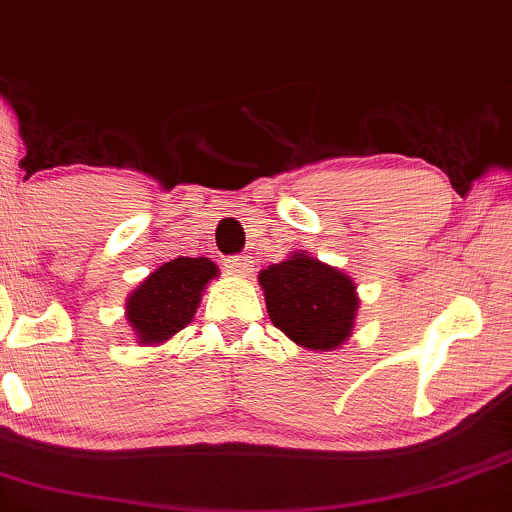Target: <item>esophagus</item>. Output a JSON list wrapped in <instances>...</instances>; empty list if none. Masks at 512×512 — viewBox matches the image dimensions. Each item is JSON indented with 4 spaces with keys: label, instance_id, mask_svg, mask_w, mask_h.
I'll return each instance as SVG.
<instances>
[{
    "label": "esophagus",
    "instance_id": "obj_1",
    "mask_svg": "<svg viewBox=\"0 0 512 512\" xmlns=\"http://www.w3.org/2000/svg\"><path fill=\"white\" fill-rule=\"evenodd\" d=\"M226 269H228V274H233V276H248L252 269V260L248 255H236V257H231V260H226Z\"/></svg>",
    "mask_w": 512,
    "mask_h": 512
}]
</instances>
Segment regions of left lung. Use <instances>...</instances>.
<instances>
[{"mask_svg": "<svg viewBox=\"0 0 512 512\" xmlns=\"http://www.w3.org/2000/svg\"><path fill=\"white\" fill-rule=\"evenodd\" d=\"M257 281L269 320L303 349L334 351L354 332L361 298L342 269L298 250L262 269Z\"/></svg>", "mask_w": 512, "mask_h": 512, "instance_id": "8db88e82", "label": "left lung"}]
</instances>
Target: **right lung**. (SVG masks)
<instances>
[{"mask_svg": "<svg viewBox=\"0 0 512 512\" xmlns=\"http://www.w3.org/2000/svg\"><path fill=\"white\" fill-rule=\"evenodd\" d=\"M219 276L209 257H175L127 296L125 320L139 346L166 344L195 317L202 293Z\"/></svg>", "mask_w": 512, "mask_h": 512, "instance_id": "right-lung-1", "label": "right lung"}]
</instances>
